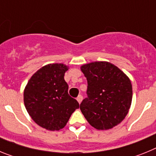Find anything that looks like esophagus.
<instances>
[{"instance_id":"esophagus-1","label":"esophagus","mask_w":156,"mask_h":156,"mask_svg":"<svg viewBox=\"0 0 156 156\" xmlns=\"http://www.w3.org/2000/svg\"><path fill=\"white\" fill-rule=\"evenodd\" d=\"M76 100H77V101H78V102H79L80 104L81 101H82V100H83L82 95H79V96H78V97H77Z\"/></svg>"}]
</instances>
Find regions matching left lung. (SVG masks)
Here are the masks:
<instances>
[{"label": "left lung", "instance_id": "1", "mask_svg": "<svg viewBox=\"0 0 156 156\" xmlns=\"http://www.w3.org/2000/svg\"><path fill=\"white\" fill-rule=\"evenodd\" d=\"M87 80V98L81 112L90 126L106 130L119 124L128 114L132 102L129 77L112 63L92 62L80 66Z\"/></svg>", "mask_w": 156, "mask_h": 156}]
</instances>
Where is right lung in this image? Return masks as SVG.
I'll return each mask as SVG.
<instances>
[{
  "instance_id": "add662e5",
  "label": "right lung",
  "mask_w": 156,
  "mask_h": 156,
  "mask_svg": "<svg viewBox=\"0 0 156 156\" xmlns=\"http://www.w3.org/2000/svg\"><path fill=\"white\" fill-rule=\"evenodd\" d=\"M69 66L51 63L41 67L29 80L23 101L32 119L41 127L55 131L65 127L80 105L69 95L64 79Z\"/></svg>"
}]
</instances>
